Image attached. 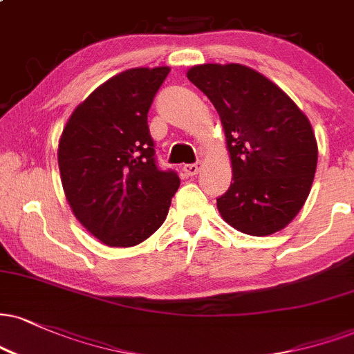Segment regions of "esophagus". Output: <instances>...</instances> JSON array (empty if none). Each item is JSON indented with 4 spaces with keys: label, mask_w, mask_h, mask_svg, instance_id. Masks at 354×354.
Segmentation results:
<instances>
[{
    "label": "esophagus",
    "mask_w": 354,
    "mask_h": 354,
    "mask_svg": "<svg viewBox=\"0 0 354 354\" xmlns=\"http://www.w3.org/2000/svg\"><path fill=\"white\" fill-rule=\"evenodd\" d=\"M199 169H201V163H198V161L183 166V171H185L186 176H194V174L199 173Z\"/></svg>",
    "instance_id": "1"
}]
</instances>
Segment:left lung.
<instances>
[{
  "mask_svg": "<svg viewBox=\"0 0 354 354\" xmlns=\"http://www.w3.org/2000/svg\"><path fill=\"white\" fill-rule=\"evenodd\" d=\"M188 79L218 110L231 153L232 183L218 198L225 223L269 236L299 214L317 171L308 118L274 82L241 64H203Z\"/></svg>",
  "mask_w": 354,
  "mask_h": 354,
  "instance_id": "1",
  "label": "left lung"
}]
</instances>
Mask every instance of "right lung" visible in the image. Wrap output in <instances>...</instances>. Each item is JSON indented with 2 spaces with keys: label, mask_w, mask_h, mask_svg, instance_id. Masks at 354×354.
Instances as JSON below:
<instances>
[{
  "label": "right lung",
  "mask_w": 354,
  "mask_h": 354,
  "mask_svg": "<svg viewBox=\"0 0 354 354\" xmlns=\"http://www.w3.org/2000/svg\"><path fill=\"white\" fill-rule=\"evenodd\" d=\"M169 67L130 69L95 88L71 115L59 142V169L72 212L110 247H131L168 216L180 188L161 169L148 110Z\"/></svg>",
  "instance_id": "right-lung-1"
}]
</instances>
